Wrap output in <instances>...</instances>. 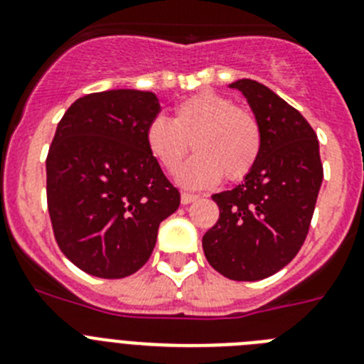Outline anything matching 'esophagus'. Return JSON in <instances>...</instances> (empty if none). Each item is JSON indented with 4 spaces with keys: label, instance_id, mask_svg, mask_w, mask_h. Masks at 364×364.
Wrapping results in <instances>:
<instances>
[{
    "label": "esophagus",
    "instance_id": "1",
    "mask_svg": "<svg viewBox=\"0 0 364 364\" xmlns=\"http://www.w3.org/2000/svg\"><path fill=\"white\" fill-rule=\"evenodd\" d=\"M180 200H182V204H191V202L198 200V195H193V193L184 191L182 195H180Z\"/></svg>",
    "mask_w": 364,
    "mask_h": 364
}]
</instances>
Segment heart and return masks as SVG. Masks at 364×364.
<instances>
[{"label":"heart","instance_id":"b5f03b06","mask_svg":"<svg viewBox=\"0 0 364 364\" xmlns=\"http://www.w3.org/2000/svg\"><path fill=\"white\" fill-rule=\"evenodd\" d=\"M189 142L196 155L180 169L178 180L189 188H209L222 176L238 182L252 171L262 129L251 109L205 90L178 102L171 121L156 117L146 129L149 155L169 175L178 171Z\"/></svg>","mask_w":364,"mask_h":364}]
</instances>
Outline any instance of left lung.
I'll return each mask as SVG.
<instances>
[{"instance_id": "1", "label": "left lung", "mask_w": 364, "mask_h": 364, "mask_svg": "<svg viewBox=\"0 0 364 364\" xmlns=\"http://www.w3.org/2000/svg\"><path fill=\"white\" fill-rule=\"evenodd\" d=\"M231 88L245 95L262 129L252 171L231 191L213 195L218 222L202 238L209 265L235 282L276 274L301 249L323 180L318 135L305 117L252 79Z\"/></svg>"}]
</instances>
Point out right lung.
Wrapping results in <instances>:
<instances>
[{
  "mask_svg": "<svg viewBox=\"0 0 364 364\" xmlns=\"http://www.w3.org/2000/svg\"><path fill=\"white\" fill-rule=\"evenodd\" d=\"M160 112L151 92L108 90L73 102L46 156V202L63 255L105 279L135 274L151 256L180 193L149 155Z\"/></svg>",
  "mask_w": 364,
  "mask_h": 364,
  "instance_id": "add662e5",
  "label": "right lung"
}]
</instances>
